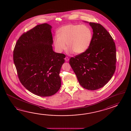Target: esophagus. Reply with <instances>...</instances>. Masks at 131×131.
<instances>
[{"label": "esophagus", "instance_id": "esophagus-1", "mask_svg": "<svg viewBox=\"0 0 131 131\" xmlns=\"http://www.w3.org/2000/svg\"><path fill=\"white\" fill-rule=\"evenodd\" d=\"M65 59V60L66 61H69V59L67 57H66V58H65V59Z\"/></svg>", "mask_w": 131, "mask_h": 131}]
</instances>
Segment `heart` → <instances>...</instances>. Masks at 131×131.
I'll return each instance as SVG.
<instances>
[{"instance_id":"heart-1","label":"heart","mask_w":131,"mask_h":131,"mask_svg":"<svg viewBox=\"0 0 131 131\" xmlns=\"http://www.w3.org/2000/svg\"><path fill=\"white\" fill-rule=\"evenodd\" d=\"M53 41L56 50L59 53L67 47L70 53L81 54L88 50L92 40V30L86 25L69 24L60 28Z\"/></svg>"}]
</instances>
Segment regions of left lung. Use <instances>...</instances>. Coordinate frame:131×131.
I'll return each mask as SVG.
<instances>
[{"instance_id":"left-lung-1","label":"left lung","mask_w":131,"mask_h":131,"mask_svg":"<svg viewBox=\"0 0 131 131\" xmlns=\"http://www.w3.org/2000/svg\"><path fill=\"white\" fill-rule=\"evenodd\" d=\"M89 24L93 30L90 46L84 53L71 58L69 64L81 86L95 90L104 86L114 74L116 49L112 37L102 25Z\"/></svg>"}]
</instances>
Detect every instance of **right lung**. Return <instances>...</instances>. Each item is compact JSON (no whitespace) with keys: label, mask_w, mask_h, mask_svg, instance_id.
Instances as JSON below:
<instances>
[{"label":"right lung","mask_w":131,"mask_h":131,"mask_svg":"<svg viewBox=\"0 0 131 131\" xmlns=\"http://www.w3.org/2000/svg\"><path fill=\"white\" fill-rule=\"evenodd\" d=\"M51 26H36L24 33L14 47L13 59L20 82L40 96L54 95L61 87L59 72L66 55L53 50Z\"/></svg>","instance_id":"right-lung-1"}]
</instances>
